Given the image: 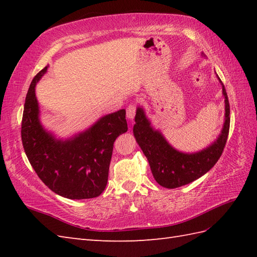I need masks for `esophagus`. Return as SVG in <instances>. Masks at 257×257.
<instances>
[{
    "label": "esophagus",
    "mask_w": 257,
    "mask_h": 257,
    "mask_svg": "<svg viewBox=\"0 0 257 257\" xmlns=\"http://www.w3.org/2000/svg\"><path fill=\"white\" fill-rule=\"evenodd\" d=\"M136 110H137V108H136L135 105H129L127 107V118L130 119V120H133L135 118Z\"/></svg>",
    "instance_id": "obj_1"
}]
</instances>
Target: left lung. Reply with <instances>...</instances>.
<instances>
[{
    "label": "left lung",
    "instance_id": "8db88e82",
    "mask_svg": "<svg viewBox=\"0 0 257 257\" xmlns=\"http://www.w3.org/2000/svg\"><path fill=\"white\" fill-rule=\"evenodd\" d=\"M204 55V54H203ZM217 76V75H216ZM224 96L225 113L221 134L206 148L196 152H182L168 143L159 129L152 127L145 109L136 110L134 136L148 159L152 176L161 187L176 189L201 178L214 167L224 149L230 130V103L224 85L217 76Z\"/></svg>",
    "mask_w": 257,
    "mask_h": 257
}]
</instances>
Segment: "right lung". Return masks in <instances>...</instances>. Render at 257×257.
Instances as JSON below:
<instances>
[{
  "label": "right lung",
  "instance_id": "right-lung-1",
  "mask_svg": "<svg viewBox=\"0 0 257 257\" xmlns=\"http://www.w3.org/2000/svg\"><path fill=\"white\" fill-rule=\"evenodd\" d=\"M47 68L33 78L25 98L21 134L26 157L53 192L70 200L96 198L107 185L114 140L128 130L125 110L105 114L72 137L57 138L42 124L35 94Z\"/></svg>",
  "mask_w": 257,
  "mask_h": 257
}]
</instances>
